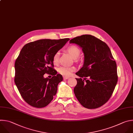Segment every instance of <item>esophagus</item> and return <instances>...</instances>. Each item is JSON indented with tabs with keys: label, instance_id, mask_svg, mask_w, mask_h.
<instances>
[{
	"label": "esophagus",
	"instance_id": "34e87169",
	"mask_svg": "<svg viewBox=\"0 0 133 133\" xmlns=\"http://www.w3.org/2000/svg\"><path fill=\"white\" fill-rule=\"evenodd\" d=\"M68 78H69V77L63 76V79H68Z\"/></svg>",
	"mask_w": 133,
	"mask_h": 133
}]
</instances>
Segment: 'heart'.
I'll list each match as a JSON object with an SVG mask.
<instances>
[{"mask_svg":"<svg viewBox=\"0 0 133 133\" xmlns=\"http://www.w3.org/2000/svg\"><path fill=\"white\" fill-rule=\"evenodd\" d=\"M66 52L69 54L71 57L74 59L75 62L79 61V56L81 54V50L76 45H71L66 49ZM60 54L59 52H57L54 55L52 58V61L54 64L57 65L59 63ZM58 72L61 75L64 76H70L72 73L74 71V68L72 67L61 66L58 69Z\"/></svg>","mask_w":133,"mask_h":133,"instance_id":"heart-1","label":"heart"}]
</instances>
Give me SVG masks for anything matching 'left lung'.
I'll list each match as a JSON object with an SVG mask.
<instances>
[{
    "label": "left lung",
    "instance_id": "left-lung-1",
    "mask_svg": "<svg viewBox=\"0 0 133 133\" xmlns=\"http://www.w3.org/2000/svg\"><path fill=\"white\" fill-rule=\"evenodd\" d=\"M82 48L83 67L75 74L77 84L74 92L78 102L89 109L98 108L112 96L118 80L116 63L104 42L94 36L84 35L70 41Z\"/></svg>",
    "mask_w": 133,
    "mask_h": 133
}]
</instances>
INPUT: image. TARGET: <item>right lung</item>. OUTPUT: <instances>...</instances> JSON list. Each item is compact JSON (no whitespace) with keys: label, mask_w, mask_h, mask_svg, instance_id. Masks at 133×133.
<instances>
[{"label":"right lung","mask_w":133,"mask_h":133,"mask_svg":"<svg viewBox=\"0 0 133 133\" xmlns=\"http://www.w3.org/2000/svg\"><path fill=\"white\" fill-rule=\"evenodd\" d=\"M41 39L25 44L15 63V83L23 99L37 108L47 106L56 95L62 75L54 69L52 58L69 40ZM45 73L52 78H44Z\"/></svg>","instance_id":"add662e5"}]
</instances>
